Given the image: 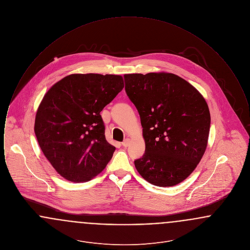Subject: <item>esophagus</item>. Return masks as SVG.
Listing matches in <instances>:
<instances>
[{"label": "esophagus", "mask_w": 250, "mask_h": 250, "mask_svg": "<svg viewBox=\"0 0 250 250\" xmlns=\"http://www.w3.org/2000/svg\"><path fill=\"white\" fill-rule=\"evenodd\" d=\"M129 144H130V140H129V139H125V140L122 143V145H123L124 147H128Z\"/></svg>", "instance_id": "obj_1"}]
</instances>
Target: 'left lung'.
I'll list each match as a JSON object with an SVG mask.
<instances>
[{
  "label": "left lung",
  "mask_w": 250,
  "mask_h": 250,
  "mask_svg": "<svg viewBox=\"0 0 250 250\" xmlns=\"http://www.w3.org/2000/svg\"><path fill=\"white\" fill-rule=\"evenodd\" d=\"M124 78L145 142V153L134 161L135 167L154 186H176L190 175L206 150L211 124L208 105L194 86L171 73Z\"/></svg>",
  "instance_id": "1"
}]
</instances>
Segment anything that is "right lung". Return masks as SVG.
I'll list each match as a JSON object with an SVG mask.
<instances>
[{
    "mask_svg": "<svg viewBox=\"0 0 250 250\" xmlns=\"http://www.w3.org/2000/svg\"><path fill=\"white\" fill-rule=\"evenodd\" d=\"M124 88L119 75L72 74L54 84L36 111L35 133L51 166L70 182L99 174L115 147L107 143L100 112Z\"/></svg>",
    "mask_w": 250,
    "mask_h": 250,
    "instance_id": "add662e5",
    "label": "right lung"
}]
</instances>
